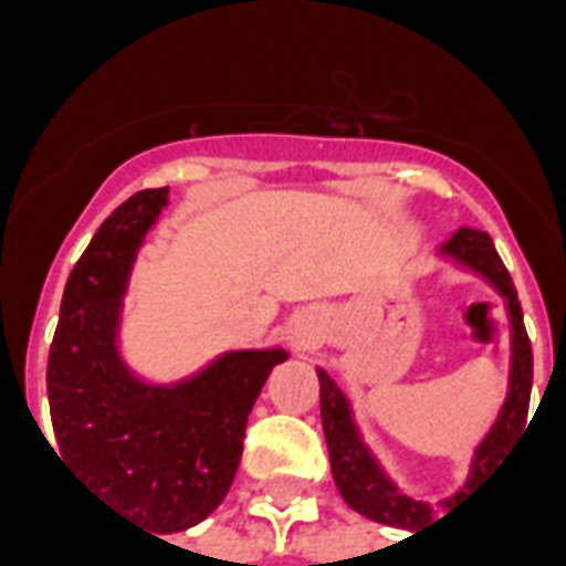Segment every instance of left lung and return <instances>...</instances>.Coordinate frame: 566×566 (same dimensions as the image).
Masks as SVG:
<instances>
[{
    "instance_id": "obj_1",
    "label": "left lung",
    "mask_w": 566,
    "mask_h": 566,
    "mask_svg": "<svg viewBox=\"0 0 566 566\" xmlns=\"http://www.w3.org/2000/svg\"><path fill=\"white\" fill-rule=\"evenodd\" d=\"M446 254H454L463 260L467 266H473L475 272H482L488 282H494L500 294L506 296V306H510V321H512V381H510V397L506 406L500 412L497 424L488 433L485 442L475 451L473 463V479L470 488L482 479V475L497 463L503 449L510 446V439L515 433H522L527 424V406H531V381H534V352H531V339L524 331L522 306H518V294H515V284H512L510 272L500 260L497 248L491 242V235L479 233V230H461V233L451 235L449 245H442ZM321 381V424H324V439H327V451H331V470L333 482L339 488L343 500L360 515H367L373 522L394 524V527H409L418 531L424 527L433 515L437 506L421 503V500L406 497L403 491L397 488L379 473V467L373 463L367 449L360 446L357 430L348 416V403L339 394V388L333 385L331 376L318 369Z\"/></svg>"
}]
</instances>
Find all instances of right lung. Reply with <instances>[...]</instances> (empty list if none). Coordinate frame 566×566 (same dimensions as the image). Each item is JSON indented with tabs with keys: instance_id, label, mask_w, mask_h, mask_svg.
<instances>
[{
	"instance_id": "right-lung-1",
	"label": "right lung",
	"mask_w": 566,
	"mask_h": 566,
	"mask_svg": "<svg viewBox=\"0 0 566 566\" xmlns=\"http://www.w3.org/2000/svg\"><path fill=\"white\" fill-rule=\"evenodd\" d=\"M169 187L120 202L69 272L48 355L63 463L154 534L202 522L227 497L263 381L284 352H239L178 388H145L115 352L117 306L142 235Z\"/></svg>"
}]
</instances>
